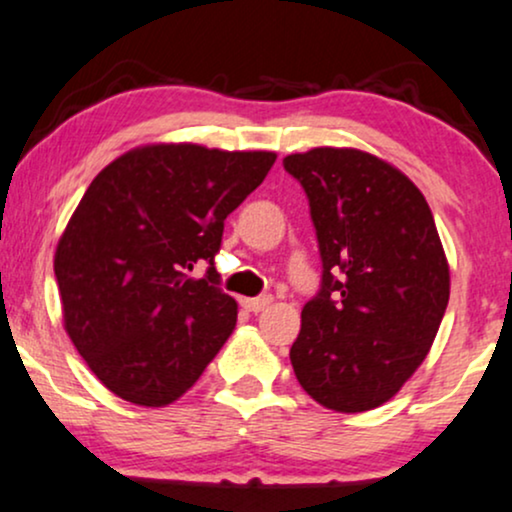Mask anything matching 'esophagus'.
<instances>
[{
  "instance_id": "esophagus-1",
  "label": "esophagus",
  "mask_w": 512,
  "mask_h": 512,
  "mask_svg": "<svg viewBox=\"0 0 512 512\" xmlns=\"http://www.w3.org/2000/svg\"><path fill=\"white\" fill-rule=\"evenodd\" d=\"M272 303H274L272 295H260V298H245V300H243V307H245V310H248V312H255V315H257V312L267 310V307L272 305Z\"/></svg>"
}]
</instances>
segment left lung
<instances>
[{
	"instance_id": "1",
	"label": "left lung",
	"mask_w": 512,
	"mask_h": 512,
	"mask_svg": "<svg viewBox=\"0 0 512 512\" xmlns=\"http://www.w3.org/2000/svg\"><path fill=\"white\" fill-rule=\"evenodd\" d=\"M310 202L322 286L303 307L291 365L324 408L365 412L422 365L451 295L432 209L408 176L350 147L288 155Z\"/></svg>"
}]
</instances>
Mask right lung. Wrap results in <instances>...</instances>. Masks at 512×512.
<instances>
[{"label": "right lung", "mask_w": 512, "mask_h": 512, "mask_svg": "<svg viewBox=\"0 0 512 512\" xmlns=\"http://www.w3.org/2000/svg\"><path fill=\"white\" fill-rule=\"evenodd\" d=\"M274 152L147 145L104 166L66 226L54 276L73 346L116 396L164 408L200 379L236 326L214 257L224 219ZM210 264L190 280L197 263Z\"/></svg>", "instance_id": "obj_1"}]
</instances>
